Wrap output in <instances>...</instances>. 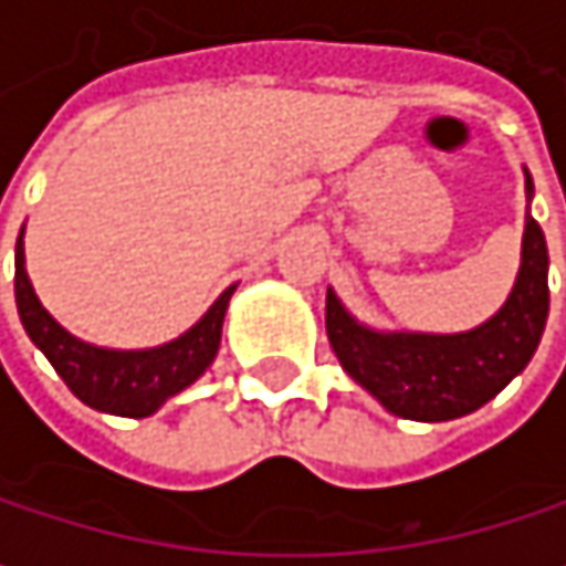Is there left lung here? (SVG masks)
Instances as JSON below:
<instances>
[{"mask_svg":"<svg viewBox=\"0 0 566 566\" xmlns=\"http://www.w3.org/2000/svg\"><path fill=\"white\" fill-rule=\"evenodd\" d=\"M524 189L531 199V176ZM547 307V242L527 212L514 287L485 324L462 334H384L357 324L334 291H327L324 324L340 367L394 416L446 422L495 399L527 367L541 344Z\"/></svg>","mask_w":566,"mask_h":566,"instance_id":"1","label":"left lung"}]
</instances>
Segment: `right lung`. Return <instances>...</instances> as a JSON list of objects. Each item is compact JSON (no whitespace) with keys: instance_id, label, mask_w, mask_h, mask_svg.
<instances>
[{"instance_id":"1","label":"right lung","mask_w":566,"mask_h":566,"mask_svg":"<svg viewBox=\"0 0 566 566\" xmlns=\"http://www.w3.org/2000/svg\"><path fill=\"white\" fill-rule=\"evenodd\" d=\"M235 284L226 287L216 304L182 334L164 347L150 350H104L71 337L55 317L42 307L35 287L25 272L22 235L15 242V304L25 334L49 357L55 374L67 384V390L87 402L91 409L111 416L144 419L157 412L170 396L196 384L206 367L216 360L222 340V321Z\"/></svg>"}]
</instances>
